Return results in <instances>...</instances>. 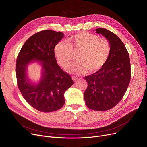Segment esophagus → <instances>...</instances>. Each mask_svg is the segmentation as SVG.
Wrapping results in <instances>:
<instances>
[{
    "instance_id": "34e87169",
    "label": "esophagus",
    "mask_w": 147,
    "mask_h": 147,
    "mask_svg": "<svg viewBox=\"0 0 147 147\" xmlns=\"http://www.w3.org/2000/svg\"><path fill=\"white\" fill-rule=\"evenodd\" d=\"M72 79H73V80L74 81H77L78 80V77H72Z\"/></svg>"
}]
</instances>
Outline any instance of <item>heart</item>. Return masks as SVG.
<instances>
[{"label":"heart","instance_id":"1","mask_svg":"<svg viewBox=\"0 0 147 147\" xmlns=\"http://www.w3.org/2000/svg\"><path fill=\"white\" fill-rule=\"evenodd\" d=\"M78 52V61L70 71L76 74H84L87 70L96 73L106 65L110 57L111 45L108 39L83 31L69 37L67 42H59L54 48L58 62L65 69L71 64L73 52Z\"/></svg>","mask_w":147,"mask_h":147}]
</instances>
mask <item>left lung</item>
Wrapping results in <instances>:
<instances>
[{"instance_id": "8db88e82", "label": "left lung", "mask_w": 147, "mask_h": 147, "mask_svg": "<svg viewBox=\"0 0 147 147\" xmlns=\"http://www.w3.org/2000/svg\"><path fill=\"white\" fill-rule=\"evenodd\" d=\"M109 40L111 45L110 57L100 71L87 76L88 87L84 94L86 105L97 111H108L122 99L131 79L129 54L121 39L105 28H97Z\"/></svg>"}]
</instances>
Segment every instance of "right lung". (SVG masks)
Returning <instances> with one entry per match:
<instances>
[{
  "label": "right lung",
  "instance_id": "1",
  "mask_svg": "<svg viewBox=\"0 0 147 147\" xmlns=\"http://www.w3.org/2000/svg\"><path fill=\"white\" fill-rule=\"evenodd\" d=\"M61 32L43 30L32 35L24 44L17 58L16 73L17 86L25 100L36 110L52 112L64 105V94L73 84L71 76L57 64L55 45L63 38ZM32 61L43 66V76L35 85L29 82L26 69Z\"/></svg>",
  "mask_w": 147,
  "mask_h": 147
}]
</instances>
